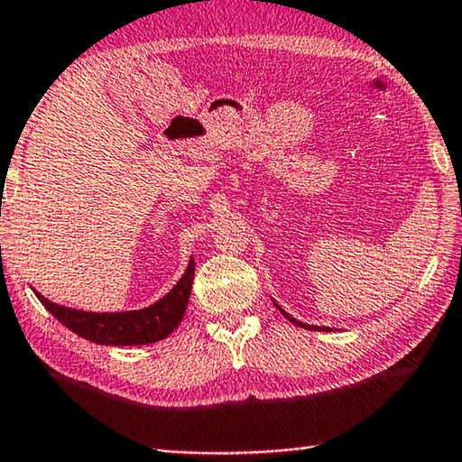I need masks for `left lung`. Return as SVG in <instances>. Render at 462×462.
Masks as SVG:
<instances>
[{
  "label": "left lung",
  "mask_w": 462,
  "mask_h": 462,
  "mask_svg": "<svg viewBox=\"0 0 462 462\" xmlns=\"http://www.w3.org/2000/svg\"><path fill=\"white\" fill-rule=\"evenodd\" d=\"M275 306H277V303H275ZM277 308H279V311H281V314H283V316H285V318L289 319V322H293L295 326H301V328H306V330H330V328H322V326H310V324L297 322V319H295V318H291V316H289L285 310H281V306H277Z\"/></svg>",
  "instance_id": "1"
}]
</instances>
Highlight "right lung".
Instances as JSON below:
<instances>
[{"mask_svg":"<svg viewBox=\"0 0 462 462\" xmlns=\"http://www.w3.org/2000/svg\"><path fill=\"white\" fill-rule=\"evenodd\" d=\"M195 273V261L179 279V283L152 306L134 311H114V314H99V311H81L59 306L46 300L38 291L36 297L42 306L59 319L69 330L79 334L81 338L106 344V346H136V344H152L175 330L185 316L187 301H189L191 283Z\"/></svg>","mask_w":462,"mask_h":462,"instance_id":"right-lung-1","label":"right lung"}]
</instances>
